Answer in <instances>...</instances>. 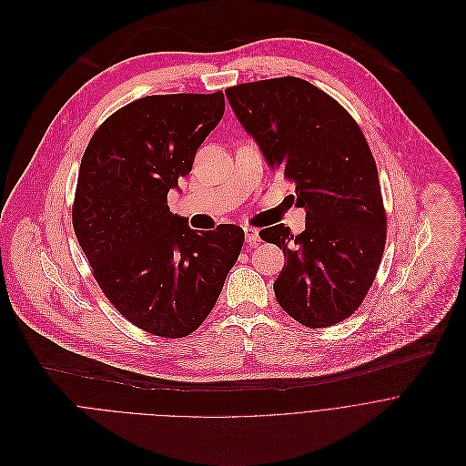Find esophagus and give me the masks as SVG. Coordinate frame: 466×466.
I'll return each instance as SVG.
<instances>
[{
  "label": "esophagus",
  "instance_id": "esophagus-1",
  "mask_svg": "<svg viewBox=\"0 0 466 466\" xmlns=\"http://www.w3.org/2000/svg\"><path fill=\"white\" fill-rule=\"evenodd\" d=\"M244 237H246V244L249 248H255L260 244V237H258V229L255 228H244Z\"/></svg>",
  "mask_w": 466,
  "mask_h": 466
}]
</instances>
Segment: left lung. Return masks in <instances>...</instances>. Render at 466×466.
<instances>
[{
  "label": "left lung",
  "mask_w": 466,
  "mask_h": 466,
  "mask_svg": "<svg viewBox=\"0 0 466 466\" xmlns=\"http://www.w3.org/2000/svg\"><path fill=\"white\" fill-rule=\"evenodd\" d=\"M226 97L268 167L296 183V206L307 211L298 237L285 224L258 233L285 251L277 303L310 329L343 321L373 285L386 244L379 170L361 130L298 76L238 84Z\"/></svg>",
  "instance_id": "1"
}]
</instances>
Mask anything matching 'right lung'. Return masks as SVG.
<instances>
[{
    "instance_id": "add662e5",
    "label": "right lung",
    "mask_w": 466,
    "mask_h": 466,
    "mask_svg": "<svg viewBox=\"0 0 466 466\" xmlns=\"http://www.w3.org/2000/svg\"><path fill=\"white\" fill-rule=\"evenodd\" d=\"M224 108L222 91L137 99L99 127L80 161L78 244L110 303L154 336L204 323L244 244L238 226L198 233L167 206Z\"/></svg>"
}]
</instances>
